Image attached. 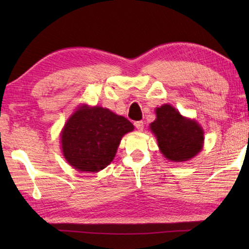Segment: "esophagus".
<instances>
[{"label": "esophagus", "instance_id": "34e87169", "mask_svg": "<svg viewBox=\"0 0 249 249\" xmlns=\"http://www.w3.org/2000/svg\"><path fill=\"white\" fill-rule=\"evenodd\" d=\"M134 125H135V127H136L138 130H142V129H144V122H142V121L135 122Z\"/></svg>", "mask_w": 249, "mask_h": 249}]
</instances>
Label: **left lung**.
Segmentation results:
<instances>
[{
  "instance_id": "1",
  "label": "left lung",
  "mask_w": 249,
  "mask_h": 249,
  "mask_svg": "<svg viewBox=\"0 0 249 249\" xmlns=\"http://www.w3.org/2000/svg\"><path fill=\"white\" fill-rule=\"evenodd\" d=\"M150 129L157 137L160 151L172 161H185L199 153L203 144V130L196 121L184 119L169 104L156 109Z\"/></svg>"
}]
</instances>
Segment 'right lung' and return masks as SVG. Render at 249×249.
Instances as JSON below:
<instances>
[{
	"label": "right lung",
	"mask_w": 249,
	"mask_h": 249,
	"mask_svg": "<svg viewBox=\"0 0 249 249\" xmlns=\"http://www.w3.org/2000/svg\"><path fill=\"white\" fill-rule=\"evenodd\" d=\"M134 129L133 124L107 108L79 107L61 133L62 153L79 171L98 172L115 157L122 137Z\"/></svg>",
	"instance_id": "obj_1"
}]
</instances>
